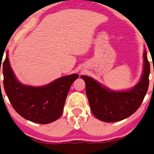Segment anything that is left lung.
Here are the masks:
<instances>
[{
  "mask_svg": "<svg viewBox=\"0 0 154 154\" xmlns=\"http://www.w3.org/2000/svg\"><path fill=\"white\" fill-rule=\"evenodd\" d=\"M150 63L144 53L142 78L134 88L125 91H112L87 76H81L86 83V92L91 112L99 120L116 122L133 115L143 101L149 86Z\"/></svg>",
  "mask_w": 154,
  "mask_h": 154,
  "instance_id": "left-lung-1",
  "label": "left lung"
}]
</instances>
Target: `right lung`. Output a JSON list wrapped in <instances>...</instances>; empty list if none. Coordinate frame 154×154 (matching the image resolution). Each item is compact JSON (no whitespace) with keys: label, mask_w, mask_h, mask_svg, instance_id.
I'll use <instances>...</instances> for the list:
<instances>
[{"label":"right lung","mask_w":154,"mask_h":154,"mask_svg":"<svg viewBox=\"0 0 154 154\" xmlns=\"http://www.w3.org/2000/svg\"><path fill=\"white\" fill-rule=\"evenodd\" d=\"M3 74L4 90L14 109L24 119L43 125L61 116L70 87L79 77L77 74H71L45 86H24L15 78L7 56L3 64Z\"/></svg>","instance_id":"add662e5"}]
</instances>
